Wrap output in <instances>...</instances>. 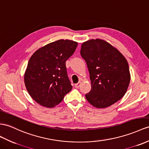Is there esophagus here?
Wrapping results in <instances>:
<instances>
[{
	"label": "esophagus",
	"instance_id": "esophagus-1",
	"mask_svg": "<svg viewBox=\"0 0 149 149\" xmlns=\"http://www.w3.org/2000/svg\"><path fill=\"white\" fill-rule=\"evenodd\" d=\"M80 85H81V81H79L78 83H76V84L74 85V86L76 87V88H79Z\"/></svg>",
	"mask_w": 149,
	"mask_h": 149
}]
</instances>
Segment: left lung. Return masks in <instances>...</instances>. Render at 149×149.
<instances>
[{
    "label": "left lung",
    "mask_w": 149,
    "mask_h": 149,
    "mask_svg": "<svg viewBox=\"0 0 149 149\" xmlns=\"http://www.w3.org/2000/svg\"><path fill=\"white\" fill-rule=\"evenodd\" d=\"M80 54L88 67L92 88L85 95L97 108H106L125 95L130 82L129 66L123 54L104 40L83 42Z\"/></svg>",
    "instance_id": "left-lung-1"
}]
</instances>
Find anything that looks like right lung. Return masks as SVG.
Wrapping results in <instances>:
<instances>
[{
	"instance_id": "obj_1",
	"label": "right lung",
	"mask_w": 149,
	"mask_h": 149,
	"mask_svg": "<svg viewBox=\"0 0 149 149\" xmlns=\"http://www.w3.org/2000/svg\"><path fill=\"white\" fill-rule=\"evenodd\" d=\"M78 42L59 40L35 51L28 61L24 76L27 91L36 102L51 108L59 104L72 86L67 74L66 61Z\"/></svg>"
}]
</instances>
